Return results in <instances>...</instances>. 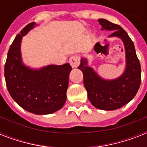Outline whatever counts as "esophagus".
Here are the masks:
<instances>
[{"instance_id":"34e87169","label":"esophagus","mask_w":147,"mask_h":147,"mask_svg":"<svg viewBox=\"0 0 147 147\" xmlns=\"http://www.w3.org/2000/svg\"><path fill=\"white\" fill-rule=\"evenodd\" d=\"M69 63L72 68H76L80 63V58L78 57V55H72L69 59Z\"/></svg>"}]
</instances>
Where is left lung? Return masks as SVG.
I'll use <instances>...</instances> for the list:
<instances>
[{"label": "left lung", "mask_w": 147, "mask_h": 147, "mask_svg": "<svg viewBox=\"0 0 147 147\" xmlns=\"http://www.w3.org/2000/svg\"><path fill=\"white\" fill-rule=\"evenodd\" d=\"M98 22L101 25V30L113 31L109 37L122 40L125 49L124 71L114 79H105L88 65L87 58L84 57L81 59L78 69L83 72L84 86L92 105L98 109L113 111L127 105L137 94L141 82V68L134 44L127 32L107 20L98 19Z\"/></svg>", "instance_id": "left-lung-1"}]
</instances>
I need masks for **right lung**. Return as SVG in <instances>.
I'll use <instances>...</instances> for the list:
<instances>
[{
	"instance_id": "add662e5",
	"label": "right lung",
	"mask_w": 147,
	"mask_h": 147,
	"mask_svg": "<svg viewBox=\"0 0 147 147\" xmlns=\"http://www.w3.org/2000/svg\"><path fill=\"white\" fill-rule=\"evenodd\" d=\"M36 26L33 22L29 24L15 37L8 51L4 77L10 96L22 108L43 115L53 114L65 105L71 66L65 63L33 69L24 64L22 39Z\"/></svg>"
}]
</instances>
